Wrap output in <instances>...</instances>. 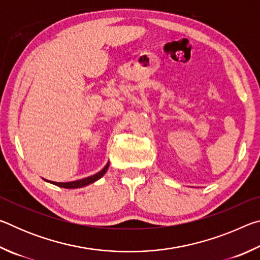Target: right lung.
Instances as JSON below:
<instances>
[{
    "instance_id": "obj_1",
    "label": "right lung",
    "mask_w": 260,
    "mask_h": 260,
    "mask_svg": "<svg viewBox=\"0 0 260 260\" xmlns=\"http://www.w3.org/2000/svg\"><path fill=\"white\" fill-rule=\"evenodd\" d=\"M109 169V162L107 165H105L102 170L100 171L94 175H90V177H87V178H83L80 180H77V181H71V182H54V181H48L46 180L47 182H50L52 184H56V186L61 187V188H68V189H74V188H81V187H85L87 184H90L95 181H98L99 179H101Z\"/></svg>"
}]
</instances>
